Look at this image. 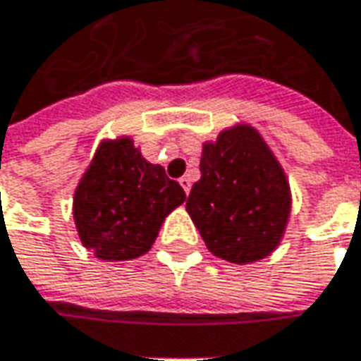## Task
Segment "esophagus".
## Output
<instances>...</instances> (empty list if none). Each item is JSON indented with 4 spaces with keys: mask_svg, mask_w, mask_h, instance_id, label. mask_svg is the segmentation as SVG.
I'll return each instance as SVG.
<instances>
[{
    "mask_svg": "<svg viewBox=\"0 0 361 361\" xmlns=\"http://www.w3.org/2000/svg\"><path fill=\"white\" fill-rule=\"evenodd\" d=\"M178 183H180V187L185 188V192H190V178H188V176H183V178H180V180H178Z\"/></svg>",
    "mask_w": 361,
    "mask_h": 361,
    "instance_id": "1",
    "label": "esophagus"
}]
</instances>
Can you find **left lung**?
<instances>
[{"mask_svg":"<svg viewBox=\"0 0 361 361\" xmlns=\"http://www.w3.org/2000/svg\"><path fill=\"white\" fill-rule=\"evenodd\" d=\"M187 211L213 255L247 265L265 259L283 237L291 190L279 160L249 124L202 145L201 178Z\"/></svg>","mask_w":361,"mask_h":361,"instance_id":"left-lung-1","label":"left lung"}]
</instances>
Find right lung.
Returning a JSON list of instances; mask_svg holds the SVG:
<instances>
[{
    "label": "right lung",
    "mask_w": 361,
    "mask_h": 361,
    "mask_svg": "<svg viewBox=\"0 0 361 361\" xmlns=\"http://www.w3.org/2000/svg\"><path fill=\"white\" fill-rule=\"evenodd\" d=\"M185 199L183 187L160 164L148 162L132 138L104 140L74 192L80 241L102 261L136 259Z\"/></svg>",
    "instance_id": "obj_1"
}]
</instances>
